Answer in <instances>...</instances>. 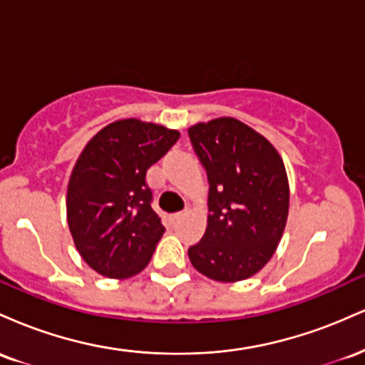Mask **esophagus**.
<instances>
[{
	"label": "esophagus",
	"mask_w": 365,
	"mask_h": 365,
	"mask_svg": "<svg viewBox=\"0 0 365 365\" xmlns=\"http://www.w3.org/2000/svg\"><path fill=\"white\" fill-rule=\"evenodd\" d=\"M187 216V211H180V212H175L173 215V220L175 221H180V220H183V217Z\"/></svg>",
	"instance_id": "1"
}]
</instances>
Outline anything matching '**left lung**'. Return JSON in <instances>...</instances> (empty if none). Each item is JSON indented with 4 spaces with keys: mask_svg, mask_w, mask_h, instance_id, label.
Here are the masks:
<instances>
[{
    "mask_svg": "<svg viewBox=\"0 0 365 365\" xmlns=\"http://www.w3.org/2000/svg\"><path fill=\"white\" fill-rule=\"evenodd\" d=\"M188 137L209 180L206 233L188 259L215 282H242L269 262L283 237L284 163L266 137L232 116L192 125Z\"/></svg>",
    "mask_w": 365,
    "mask_h": 365,
    "instance_id": "8db88e82",
    "label": "left lung"
}]
</instances>
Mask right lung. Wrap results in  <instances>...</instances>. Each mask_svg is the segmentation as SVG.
Listing matches in <instances>:
<instances>
[{
	"mask_svg": "<svg viewBox=\"0 0 365 365\" xmlns=\"http://www.w3.org/2000/svg\"><path fill=\"white\" fill-rule=\"evenodd\" d=\"M178 137V130L125 118L86 144L68 180L66 220L78 254L96 273L125 279L149 264L165 226L150 207L145 175Z\"/></svg>",
	"mask_w": 365,
	"mask_h": 365,
	"instance_id": "add662e5",
	"label": "right lung"
}]
</instances>
